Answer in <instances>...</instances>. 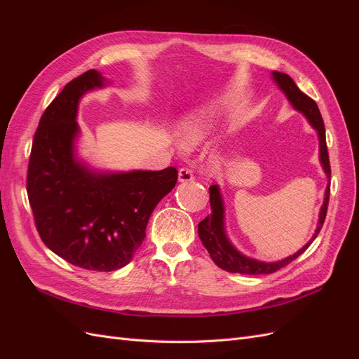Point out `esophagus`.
<instances>
[{
    "mask_svg": "<svg viewBox=\"0 0 359 359\" xmlns=\"http://www.w3.org/2000/svg\"><path fill=\"white\" fill-rule=\"evenodd\" d=\"M178 180L180 182H190L194 180V175H193V170L189 169V168H181L178 170Z\"/></svg>",
    "mask_w": 359,
    "mask_h": 359,
    "instance_id": "34e87169",
    "label": "esophagus"
}]
</instances>
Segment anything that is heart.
<instances>
[{
    "label": "heart",
    "instance_id": "1",
    "mask_svg": "<svg viewBox=\"0 0 359 359\" xmlns=\"http://www.w3.org/2000/svg\"><path fill=\"white\" fill-rule=\"evenodd\" d=\"M220 106H206L191 112L178 126V139L182 148L193 149L203 144L222 115Z\"/></svg>",
    "mask_w": 359,
    "mask_h": 359
}]
</instances>
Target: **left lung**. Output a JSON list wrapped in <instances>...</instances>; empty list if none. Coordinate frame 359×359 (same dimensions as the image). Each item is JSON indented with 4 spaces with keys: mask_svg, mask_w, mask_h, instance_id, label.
<instances>
[{
    "mask_svg": "<svg viewBox=\"0 0 359 359\" xmlns=\"http://www.w3.org/2000/svg\"><path fill=\"white\" fill-rule=\"evenodd\" d=\"M273 79L278 85V88L283 91L287 97V100L293 106V109L301 112L307 118V121L314 127L319 136V158L320 165L327 173L328 181H331V166H330V157H328V148H327V137H325V126L320 115L319 107L313 99L304 94L297 83L293 82L289 74L281 72H273ZM330 202V186L325 190V199L323 205L319 212V222L318 227L314 231L311 240L304 245L295 255H292L286 259L277 260V262H262V260H256L252 257H247L232 245L229 238L226 235L224 229V205L223 198L219 186L210 187V203H211V214L206 215L205 219L198 226V233L202 244L208 250L211 259L217 266L227 271V273H238V274H248V276H259V274H273L280 268L289 265L292 260H295L299 255H302L309 245L314 241L322 229L325 217H327Z\"/></svg>",
    "mask_w": 359,
    "mask_h": 359,
    "instance_id": "8db88e82",
    "label": "left lung"
}]
</instances>
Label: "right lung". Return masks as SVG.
I'll use <instances>...</instances> for the list:
<instances>
[{"mask_svg":"<svg viewBox=\"0 0 359 359\" xmlns=\"http://www.w3.org/2000/svg\"><path fill=\"white\" fill-rule=\"evenodd\" d=\"M106 79L88 70L64 86L43 112L32 140L27 191L41 241L74 266L115 271L142 244L157 203L178 170L99 172L76 158V123L83 94Z\"/></svg>","mask_w":359,"mask_h":359,"instance_id":"add662e5","label":"right lung"}]
</instances>
